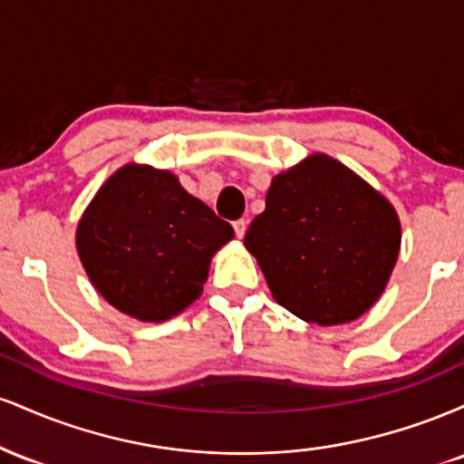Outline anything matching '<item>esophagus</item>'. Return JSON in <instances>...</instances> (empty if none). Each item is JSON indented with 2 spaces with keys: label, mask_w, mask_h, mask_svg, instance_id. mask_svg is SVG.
Masks as SVG:
<instances>
[{
  "label": "esophagus",
  "mask_w": 464,
  "mask_h": 464,
  "mask_svg": "<svg viewBox=\"0 0 464 464\" xmlns=\"http://www.w3.org/2000/svg\"><path fill=\"white\" fill-rule=\"evenodd\" d=\"M233 228H236V236L237 237H244V233H246V228H248V220L239 218V220L233 222Z\"/></svg>",
  "instance_id": "obj_1"
}]
</instances>
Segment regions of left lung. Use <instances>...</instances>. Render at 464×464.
<instances>
[{"instance_id":"8db88e82","label":"left lung","mask_w":464,"mask_h":464,"mask_svg":"<svg viewBox=\"0 0 464 464\" xmlns=\"http://www.w3.org/2000/svg\"><path fill=\"white\" fill-rule=\"evenodd\" d=\"M244 246L275 301L307 323L360 318L382 296L401 246L395 207L327 154L276 174Z\"/></svg>"}]
</instances>
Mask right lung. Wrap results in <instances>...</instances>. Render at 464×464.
Segmentation results:
<instances>
[{
	"label": "right lung",
	"instance_id": "right-lung-1",
	"mask_svg": "<svg viewBox=\"0 0 464 464\" xmlns=\"http://www.w3.org/2000/svg\"><path fill=\"white\" fill-rule=\"evenodd\" d=\"M228 239L233 227L172 172L129 163L84 209L76 248L93 287L115 310L163 323L198 299L211 257Z\"/></svg>",
	"mask_w": 464,
	"mask_h": 464
}]
</instances>
